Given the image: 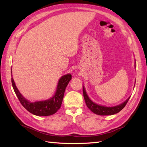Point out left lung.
Listing matches in <instances>:
<instances>
[{"instance_id": "obj_1", "label": "left lung", "mask_w": 147, "mask_h": 147, "mask_svg": "<svg viewBox=\"0 0 147 147\" xmlns=\"http://www.w3.org/2000/svg\"><path fill=\"white\" fill-rule=\"evenodd\" d=\"M83 93L84 99H85V101L87 107H88V108L90 109V110L92 112H93V113H95L97 115H113L116 113H118L119 112H120L122 109L125 107L130 98L129 97L125 102H123V104H121L120 105L115 106V107H105V106L99 105L98 104H95L94 102H93L89 98L88 95H87L84 86H83Z\"/></svg>"}]
</instances>
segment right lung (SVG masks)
<instances>
[{
  "label": "right lung",
  "mask_w": 147,
  "mask_h": 147,
  "mask_svg": "<svg viewBox=\"0 0 147 147\" xmlns=\"http://www.w3.org/2000/svg\"><path fill=\"white\" fill-rule=\"evenodd\" d=\"M71 80V75L70 74H65V75L62 76L61 78L59 81L55 94L52 98L47 100L36 102L34 103L30 102L22 96L18 90L16 86L15 85L14 80L12 78H11V82L14 92L16 95H17L19 100H20L21 105L28 111L36 115L48 116V115L55 114L61 108L65 88H66Z\"/></svg>",
  "instance_id": "add662e5"
}]
</instances>
